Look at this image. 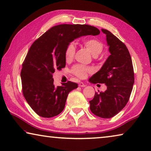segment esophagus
I'll return each mask as SVG.
<instances>
[{
  "label": "esophagus",
  "mask_w": 151,
  "mask_h": 151,
  "mask_svg": "<svg viewBox=\"0 0 151 151\" xmlns=\"http://www.w3.org/2000/svg\"><path fill=\"white\" fill-rule=\"evenodd\" d=\"M78 86L81 87H84L86 86V85H85V84H84L83 82H80V83H78Z\"/></svg>",
  "instance_id": "esophagus-1"
}]
</instances>
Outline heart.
<instances>
[{
    "instance_id": "obj_1",
    "label": "heart",
    "mask_w": 151,
    "mask_h": 151,
    "mask_svg": "<svg viewBox=\"0 0 151 151\" xmlns=\"http://www.w3.org/2000/svg\"><path fill=\"white\" fill-rule=\"evenodd\" d=\"M83 45L85 48L88 49L94 57H97L99 54L102 53L104 49V45L102 42L96 39H85L83 41ZM75 46L74 45V44L69 43L66 46L64 52V58L67 62H70L73 60L75 57ZM71 72L75 76L81 78H83L86 77L88 74L92 73V69L82 66V65L77 64L72 68Z\"/></svg>"
}]
</instances>
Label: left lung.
I'll use <instances>...</instances> for the list:
<instances>
[{"mask_svg":"<svg viewBox=\"0 0 151 151\" xmlns=\"http://www.w3.org/2000/svg\"><path fill=\"white\" fill-rule=\"evenodd\" d=\"M106 35L111 55L102 68L89 78V81L104 83L107 89L96 92L89 101L91 112L99 117L108 119L117 114L129 100L134 83L132 60L125 45L110 31L102 29Z\"/></svg>","mask_w":151,"mask_h":151,"instance_id":"obj_1","label":"left lung"}]
</instances>
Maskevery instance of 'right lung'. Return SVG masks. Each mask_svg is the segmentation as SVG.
I'll use <instances>...</instances> for the list:
<instances>
[{"label":"right lung","instance_id":"obj_1","mask_svg":"<svg viewBox=\"0 0 151 151\" xmlns=\"http://www.w3.org/2000/svg\"><path fill=\"white\" fill-rule=\"evenodd\" d=\"M100 30L89 25L60 24L51 28L32 44L22 64V93L38 115L51 118L61 113L70 91L78 87L72 81L55 87L52 74L66 66V46L76 38L98 35Z\"/></svg>","mask_w":151,"mask_h":151}]
</instances>
